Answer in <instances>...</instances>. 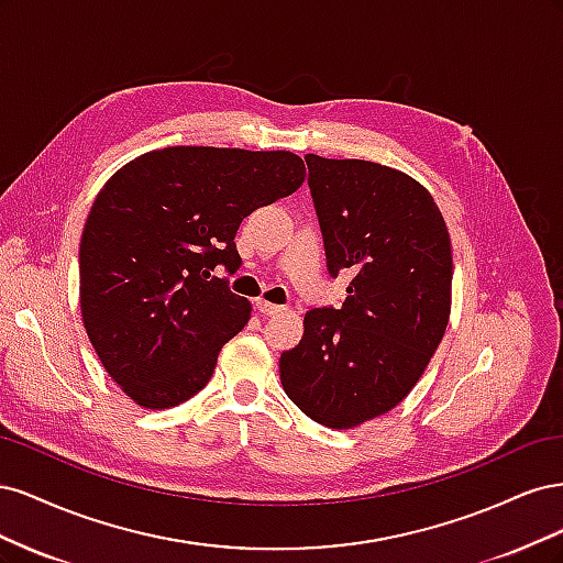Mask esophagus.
<instances>
[{"instance_id": "34e87169", "label": "esophagus", "mask_w": 563, "mask_h": 563, "mask_svg": "<svg viewBox=\"0 0 563 563\" xmlns=\"http://www.w3.org/2000/svg\"><path fill=\"white\" fill-rule=\"evenodd\" d=\"M255 310H258V312L265 314V317H277V314H282L286 308H282V305H272V302H267V300H255Z\"/></svg>"}]
</instances>
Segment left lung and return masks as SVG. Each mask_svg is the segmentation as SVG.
Segmentation results:
<instances>
[{"mask_svg":"<svg viewBox=\"0 0 563 563\" xmlns=\"http://www.w3.org/2000/svg\"><path fill=\"white\" fill-rule=\"evenodd\" d=\"M329 275L350 269L340 308H314L282 354L284 391L333 430L360 428L408 397L451 317L446 220L424 187L364 159L305 157Z\"/></svg>","mask_w":563,"mask_h":563,"instance_id":"left-lung-1","label":"left lung"}]
</instances>
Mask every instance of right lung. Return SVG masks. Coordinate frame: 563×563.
<instances>
[{"mask_svg": "<svg viewBox=\"0 0 563 563\" xmlns=\"http://www.w3.org/2000/svg\"><path fill=\"white\" fill-rule=\"evenodd\" d=\"M302 180L288 150L178 145L145 152L103 185L79 242V308L126 397L159 411L207 387L218 352L251 319V302L211 269L240 267L242 220Z\"/></svg>", "mask_w": 563, "mask_h": 563, "instance_id": "1", "label": "right lung"}]
</instances>
